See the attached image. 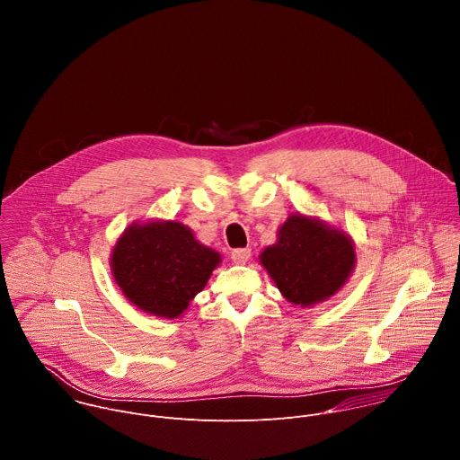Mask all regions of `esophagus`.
<instances>
[{"instance_id": "1", "label": "esophagus", "mask_w": 460, "mask_h": 460, "mask_svg": "<svg viewBox=\"0 0 460 460\" xmlns=\"http://www.w3.org/2000/svg\"><path fill=\"white\" fill-rule=\"evenodd\" d=\"M249 256H251V249H249V247H243V249H234V251L231 252V258H233V261H234V264H238V266H243V264H247Z\"/></svg>"}]
</instances>
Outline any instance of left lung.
I'll return each instance as SVG.
<instances>
[{"label":"left lung","instance_id":"1","mask_svg":"<svg viewBox=\"0 0 460 460\" xmlns=\"http://www.w3.org/2000/svg\"><path fill=\"white\" fill-rule=\"evenodd\" d=\"M260 264L288 302L311 307L346 286L357 266L355 242L318 217L293 213L260 252Z\"/></svg>","mask_w":460,"mask_h":460}]
</instances>
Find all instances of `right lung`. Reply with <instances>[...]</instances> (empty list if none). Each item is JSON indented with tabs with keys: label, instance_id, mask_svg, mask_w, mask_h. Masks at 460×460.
Listing matches in <instances>:
<instances>
[{
	"label": "right lung",
	"instance_id": "obj_1",
	"mask_svg": "<svg viewBox=\"0 0 460 460\" xmlns=\"http://www.w3.org/2000/svg\"><path fill=\"white\" fill-rule=\"evenodd\" d=\"M111 273L123 296L158 318H178L220 266L218 251L174 220L133 222L111 251Z\"/></svg>",
	"mask_w": 460,
	"mask_h": 460
}]
</instances>
